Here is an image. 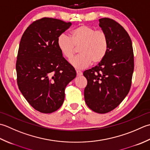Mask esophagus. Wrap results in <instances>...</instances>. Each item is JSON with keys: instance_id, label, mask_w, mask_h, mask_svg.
<instances>
[{"instance_id": "esophagus-1", "label": "esophagus", "mask_w": 150, "mask_h": 150, "mask_svg": "<svg viewBox=\"0 0 150 150\" xmlns=\"http://www.w3.org/2000/svg\"><path fill=\"white\" fill-rule=\"evenodd\" d=\"M76 74H77L78 76H81L83 73H82V72L80 71H76Z\"/></svg>"}]
</instances>
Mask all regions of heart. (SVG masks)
<instances>
[{
	"instance_id": "heart-1",
	"label": "heart",
	"mask_w": 150,
	"mask_h": 150,
	"mask_svg": "<svg viewBox=\"0 0 150 150\" xmlns=\"http://www.w3.org/2000/svg\"><path fill=\"white\" fill-rule=\"evenodd\" d=\"M57 44L61 53L67 59L74 56L76 48H79V55L72 58L70 63L74 68L81 69L104 59L108 51L109 39L103 30L81 25L72 30L71 38L64 33L59 35Z\"/></svg>"
}]
</instances>
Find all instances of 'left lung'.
I'll return each mask as SVG.
<instances>
[{"mask_svg":"<svg viewBox=\"0 0 150 150\" xmlns=\"http://www.w3.org/2000/svg\"><path fill=\"white\" fill-rule=\"evenodd\" d=\"M99 22L108 35L109 48L98 65L83 72L87 80L84 97L88 108L103 114L117 108L129 93L134 56L130 37L120 24L109 18Z\"/></svg>","mask_w":150,"mask_h":150,"instance_id":"1","label":"left lung"}]
</instances>
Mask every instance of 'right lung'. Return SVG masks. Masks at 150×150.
<instances>
[{
  "mask_svg": "<svg viewBox=\"0 0 150 150\" xmlns=\"http://www.w3.org/2000/svg\"><path fill=\"white\" fill-rule=\"evenodd\" d=\"M71 24L42 18L30 24L21 39L16 62L18 87L27 102L42 113H51L62 105L65 88L76 76L57 44L58 37Z\"/></svg>",
  "mask_w": 150,
  "mask_h": 150,
  "instance_id": "obj_1",
  "label": "right lung"
}]
</instances>
